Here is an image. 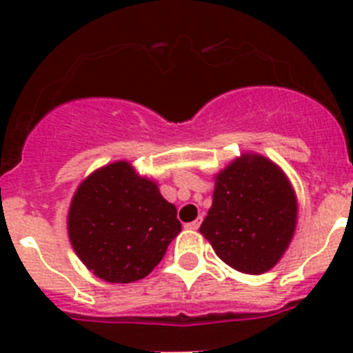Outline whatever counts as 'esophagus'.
Masks as SVG:
<instances>
[{"label":"esophagus","mask_w":353,"mask_h":353,"mask_svg":"<svg viewBox=\"0 0 353 353\" xmlns=\"http://www.w3.org/2000/svg\"><path fill=\"white\" fill-rule=\"evenodd\" d=\"M199 224H201V217H198V219H196V221H192V223L185 224V228H189V230H198V228H199Z\"/></svg>","instance_id":"obj_1"}]
</instances>
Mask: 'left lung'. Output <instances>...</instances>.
Instances as JSON below:
<instances>
[{
	"label": "left lung",
	"mask_w": 353,
	"mask_h": 353,
	"mask_svg": "<svg viewBox=\"0 0 353 353\" xmlns=\"http://www.w3.org/2000/svg\"><path fill=\"white\" fill-rule=\"evenodd\" d=\"M199 233L232 269L263 274L281 260L297 226V196L285 171L260 154H242L214 176Z\"/></svg>",
	"instance_id": "8db88e82"
}]
</instances>
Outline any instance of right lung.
I'll list each match as a JSON object with an SVG mask.
<instances>
[{
  "mask_svg": "<svg viewBox=\"0 0 353 353\" xmlns=\"http://www.w3.org/2000/svg\"><path fill=\"white\" fill-rule=\"evenodd\" d=\"M68 240L84 267L108 283H132L161 263L182 232L176 207L127 161L90 173L72 196Z\"/></svg>",
  "mask_w": 353,
  "mask_h": 353,
  "instance_id": "add662e5",
  "label": "right lung"
}]
</instances>
